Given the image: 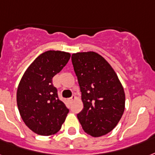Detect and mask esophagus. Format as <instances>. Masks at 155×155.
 <instances>
[{"mask_svg":"<svg viewBox=\"0 0 155 155\" xmlns=\"http://www.w3.org/2000/svg\"><path fill=\"white\" fill-rule=\"evenodd\" d=\"M75 99V96H72V97H70V98H68V101H69V102H71V101H74Z\"/></svg>","mask_w":155,"mask_h":155,"instance_id":"obj_1","label":"esophagus"}]
</instances>
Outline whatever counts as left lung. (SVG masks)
<instances>
[{"mask_svg":"<svg viewBox=\"0 0 155 155\" xmlns=\"http://www.w3.org/2000/svg\"><path fill=\"white\" fill-rule=\"evenodd\" d=\"M71 61L84 104L78 120L88 135H106L116 127L124 111L122 84L111 66L95 52L73 54Z\"/></svg>","mask_w":155,"mask_h":155,"instance_id":"8db88e82","label":"left lung"}]
</instances>
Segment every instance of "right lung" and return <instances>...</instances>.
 I'll use <instances>...</instances> for the list:
<instances>
[{"mask_svg": "<svg viewBox=\"0 0 155 155\" xmlns=\"http://www.w3.org/2000/svg\"><path fill=\"white\" fill-rule=\"evenodd\" d=\"M69 53L49 50L26 70L17 90V105L23 122L32 132L51 136L61 129L69 112L58 96L52 80L67 65Z\"/></svg>", "mask_w": 155, "mask_h": 155, "instance_id": "add662e5", "label": "right lung"}]
</instances>
